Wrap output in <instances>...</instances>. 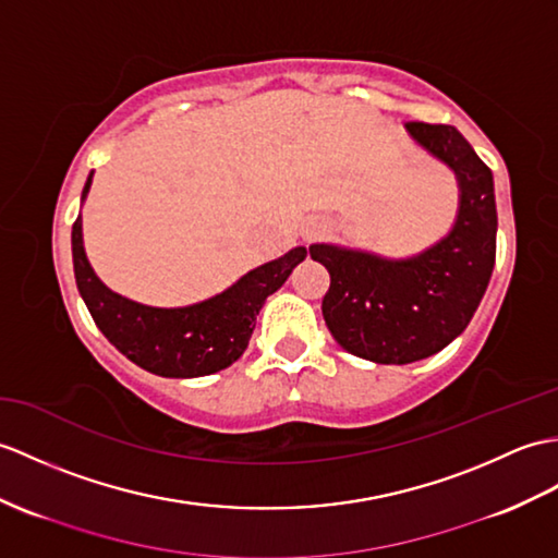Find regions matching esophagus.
I'll return each mask as SVG.
<instances>
[{
	"mask_svg": "<svg viewBox=\"0 0 558 558\" xmlns=\"http://www.w3.org/2000/svg\"><path fill=\"white\" fill-rule=\"evenodd\" d=\"M316 235V232L314 230H311V232H306V238H314Z\"/></svg>",
	"mask_w": 558,
	"mask_h": 558,
	"instance_id": "esophagus-1",
	"label": "esophagus"
}]
</instances>
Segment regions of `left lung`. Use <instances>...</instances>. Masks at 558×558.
I'll return each instance as SVG.
<instances>
[{"label": "left lung", "mask_w": 558, "mask_h": 558, "mask_svg": "<svg viewBox=\"0 0 558 558\" xmlns=\"http://www.w3.org/2000/svg\"><path fill=\"white\" fill-rule=\"evenodd\" d=\"M409 137L457 178L454 226L407 258L342 244H311L330 274L323 318L349 354L373 364H413L437 354L469 326L497 252L492 171L454 125L407 123Z\"/></svg>", "instance_id": "8db88e82"}]
</instances>
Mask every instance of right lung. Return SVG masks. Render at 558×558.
<instances>
[{"mask_svg": "<svg viewBox=\"0 0 558 558\" xmlns=\"http://www.w3.org/2000/svg\"><path fill=\"white\" fill-rule=\"evenodd\" d=\"M93 175H87L81 202L87 199ZM75 284L97 328L123 356L161 378H199L223 371L244 354L266 296L280 290L306 247H294L274 262L244 274L209 300L187 306H149L109 290L89 266L83 244V216L73 232Z\"/></svg>", "mask_w": 558, "mask_h": 558, "instance_id": "right-lung-1", "label": "right lung"}]
</instances>
